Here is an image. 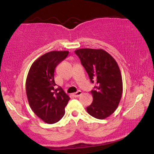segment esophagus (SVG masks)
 Returning a JSON list of instances; mask_svg holds the SVG:
<instances>
[{
	"instance_id": "1",
	"label": "esophagus",
	"mask_w": 154,
	"mask_h": 154,
	"mask_svg": "<svg viewBox=\"0 0 154 154\" xmlns=\"http://www.w3.org/2000/svg\"><path fill=\"white\" fill-rule=\"evenodd\" d=\"M82 91H80V90H79V91H77V92H75V93H74V94H72V95H73V96H75V97H79V96H81V95H82Z\"/></svg>"
}]
</instances>
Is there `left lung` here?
Masks as SVG:
<instances>
[{
  "mask_svg": "<svg viewBox=\"0 0 154 154\" xmlns=\"http://www.w3.org/2000/svg\"><path fill=\"white\" fill-rule=\"evenodd\" d=\"M84 67L90 82L95 83L91 91L93 102L86 108L94 118L103 119L118 108L123 84L121 72L115 59L101 49H79L75 51Z\"/></svg>",
  "mask_w": 154,
  "mask_h": 154,
  "instance_id": "8db88e82",
  "label": "left lung"
}]
</instances>
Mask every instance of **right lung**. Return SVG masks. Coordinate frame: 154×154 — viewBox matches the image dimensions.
I'll return each instance as SVG.
<instances>
[{
    "label": "right lung",
    "instance_id": "right-lung-1",
    "mask_svg": "<svg viewBox=\"0 0 154 154\" xmlns=\"http://www.w3.org/2000/svg\"><path fill=\"white\" fill-rule=\"evenodd\" d=\"M68 51H52L33 62L28 72L26 91L31 109L38 118L48 124L60 120L65 106L70 100L61 87H56L54 71L66 58Z\"/></svg>",
    "mask_w": 154,
    "mask_h": 154
}]
</instances>
